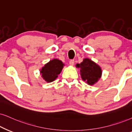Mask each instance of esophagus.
Masks as SVG:
<instances>
[{
  "label": "esophagus",
  "instance_id": "esophagus-1",
  "mask_svg": "<svg viewBox=\"0 0 132 132\" xmlns=\"http://www.w3.org/2000/svg\"><path fill=\"white\" fill-rule=\"evenodd\" d=\"M69 64L71 65V66H73L74 64V60H71L69 61Z\"/></svg>",
  "mask_w": 132,
  "mask_h": 132
}]
</instances>
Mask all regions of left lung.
<instances>
[{"label":"left lung","instance_id":"left-lung-1","mask_svg":"<svg viewBox=\"0 0 132 132\" xmlns=\"http://www.w3.org/2000/svg\"><path fill=\"white\" fill-rule=\"evenodd\" d=\"M76 66L80 69L81 78L88 85L94 84L101 77V68L88 58L83 60L80 64H77Z\"/></svg>","mask_w":132,"mask_h":132}]
</instances>
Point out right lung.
<instances>
[{"label": "right lung", "instance_id": "obj_1", "mask_svg": "<svg viewBox=\"0 0 132 132\" xmlns=\"http://www.w3.org/2000/svg\"><path fill=\"white\" fill-rule=\"evenodd\" d=\"M63 65L62 61L58 59L51 60L41 70L43 78L47 82L53 81L57 77L58 75L60 74Z\"/></svg>", "mask_w": 132, "mask_h": 132}]
</instances>
